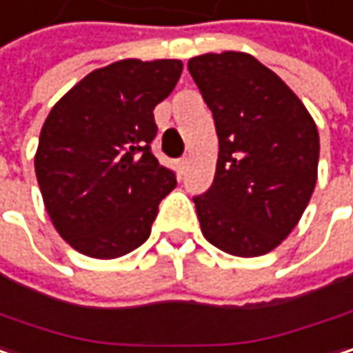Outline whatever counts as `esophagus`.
Returning <instances> with one entry per match:
<instances>
[{"mask_svg":"<svg viewBox=\"0 0 353 353\" xmlns=\"http://www.w3.org/2000/svg\"><path fill=\"white\" fill-rule=\"evenodd\" d=\"M187 164H189V158H187V156L179 158V170H181V172H185V170H187Z\"/></svg>","mask_w":353,"mask_h":353,"instance_id":"34e87169","label":"esophagus"}]
</instances>
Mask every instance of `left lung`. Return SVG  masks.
<instances>
[{
  "instance_id": "1",
  "label": "left lung",
  "mask_w": 353,
  "mask_h": 353,
  "mask_svg": "<svg viewBox=\"0 0 353 353\" xmlns=\"http://www.w3.org/2000/svg\"><path fill=\"white\" fill-rule=\"evenodd\" d=\"M187 66L219 138L215 179L193 197L201 232L228 254L262 256L292 232L313 195L317 125L285 81L252 54H201Z\"/></svg>"
}]
</instances>
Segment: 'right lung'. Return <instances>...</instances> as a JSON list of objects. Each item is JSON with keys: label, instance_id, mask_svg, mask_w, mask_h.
Masks as SVG:
<instances>
[{"label": "right lung", "instance_id": "1", "mask_svg": "<svg viewBox=\"0 0 353 353\" xmlns=\"http://www.w3.org/2000/svg\"><path fill=\"white\" fill-rule=\"evenodd\" d=\"M181 72V61H117L89 72L48 113L36 179L57 232L77 252L110 260L148 240L176 185L152 154V111Z\"/></svg>", "mask_w": 353, "mask_h": 353}]
</instances>
